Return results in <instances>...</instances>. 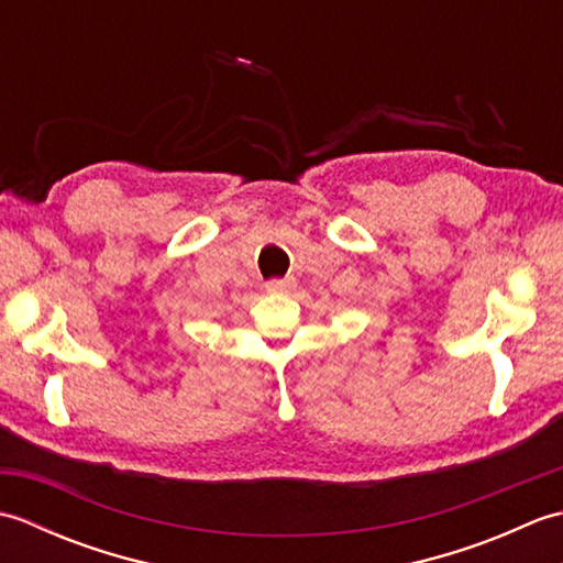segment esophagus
Listing matches in <instances>:
<instances>
[{"instance_id": "1", "label": "esophagus", "mask_w": 563, "mask_h": 563, "mask_svg": "<svg viewBox=\"0 0 563 563\" xmlns=\"http://www.w3.org/2000/svg\"><path fill=\"white\" fill-rule=\"evenodd\" d=\"M268 292H290L295 290V280L292 278H283V280H268L266 283Z\"/></svg>"}]
</instances>
